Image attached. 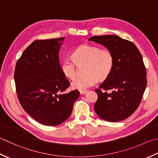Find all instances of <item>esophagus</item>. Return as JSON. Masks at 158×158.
<instances>
[{
	"mask_svg": "<svg viewBox=\"0 0 158 158\" xmlns=\"http://www.w3.org/2000/svg\"><path fill=\"white\" fill-rule=\"evenodd\" d=\"M88 92V90H81V91H80V94H85L87 93Z\"/></svg>",
	"mask_w": 158,
	"mask_h": 158,
	"instance_id": "obj_1",
	"label": "esophagus"
}]
</instances>
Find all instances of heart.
I'll return each mask as SVG.
<instances>
[{
  "label": "heart",
  "instance_id": "obj_1",
  "mask_svg": "<svg viewBox=\"0 0 158 158\" xmlns=\"http://www.w3.org/2000/svg\"><path fill=\"white\" fill-rule=\"evenodd\" d=\"M73 60L64 58L61 61L60 68L64 75L73 79L77 75L76 62L87 61L85 75L78 77L72 82V88L85 90L94 86L100 79H106L110 75L114 66V56L108 49H100L93 45L84 44L77 48L73 54Z\"/></svg>",
  "mask_w": 158,
  "mask_h": 158
}]
</instances>
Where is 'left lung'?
Wrapping results in <instances>:
<instances>
[{
  "mask_svg": "<svg viewBox=\"0 0 158 158\" xmlns=\"http://www.w3.org/2000/svg\"><path fill=\"white\" fill-rule=\"evenodd\" d=\"M88 40L106 46L114 61L110 75L95 89V112L109 122L127 118L138 109L147 87V70L140 52L134 43L115 35L93 36Z\"/></svg>",
  "mask_w": 158,
  "mask_h": 158,
  "instance_id": "8db88e82",
  "label": "left lung"
}]
</instances>
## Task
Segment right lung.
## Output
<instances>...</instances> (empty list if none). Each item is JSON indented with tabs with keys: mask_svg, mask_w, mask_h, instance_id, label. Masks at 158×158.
<instances>
[{
	"mask_svg": "<svg viewBox=\"0 0 158 158\" xmlns=\"http://www.w3.org/2000/svg\"><path fill=\"white\" fill-rule=\"evenodd\" d=\"M64 40H35L23 52L15 68V88L22 107L47 126L60 125L69 118L79 97L77 89L64 93L70 85L59 61Z\"/></svg>",
	"mask_w": 158,
	"mask_h": 158,
	"instance_id": "1",
	"label": "right lung"
}]
</instances>
